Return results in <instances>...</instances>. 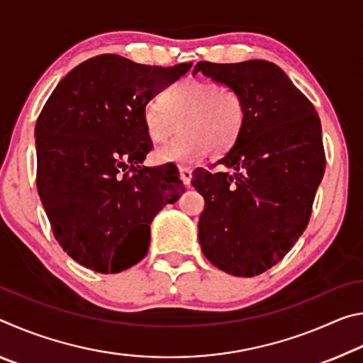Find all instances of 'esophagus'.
<instances>
[{"label":"esophagus","mask_w":363,"mask_h":363,"mask_svg":"<svg viewBox=\"0 0 363 363\" xmlns=\"http://www.w3.org/2000/svg\"><path fill=\"white\" fill-rule=\"evenodd\" d=\"M179 176H181L182 182L189 187L190 186V181H192V169L187 168V167H181L179 168Z\"/></svg>","instance_id":"1"}]
</instances>
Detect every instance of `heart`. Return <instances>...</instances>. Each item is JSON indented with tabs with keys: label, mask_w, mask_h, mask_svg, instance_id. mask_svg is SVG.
<instances>
[{
	"label": "heart",
	"mask_w": 363,
	"mask_h": 363,
	"mask_svg": "<svg viewBox=\"0 0 363 363\" xmlns=\"http://www.w3.org/2000/svg\"><path fill=\"white\" fill-rule=\"evenodd\" d=\"M162 103L150 102L143 121L153 144H163L182 126V134L155 152L160 163H189L223 155L235 145L245 125V102L235 89L199 78L181 79L164 91Z\"/></svg>",
	"instance_id": "obj_1"
}]
</instances>
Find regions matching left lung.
<instances>
[{
    "mask_svg": "<svg viewBox=\"0 0 363 363\" xmlns=\"http://www.w3.org/2000/svg\"><path fill=\"white\" fill-rule=\"evenodd\" d=\"M213 82L235 89L245 125L235 145L216 164L233 173L194 171L203 195L199 240L206 259L235 277H255L275 266L309 223L325 173L320 118L279 65L267 60L213 64Z\"/></svg>",
    "mask_w": 363,
    "mask_h": 363,
    "instance_id": "obj_1",
    "label": "left lung"
}]
</instances>
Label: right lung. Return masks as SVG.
<instances>
[{
    "instance_id": "obj_1",
    "label": "right lung",
    "mask_w": 363,
    "mask_h": 363,
    "mask_svg": "<svg viewBox=\"0 0 363 363\" xmlns=\"http://www.w3.org/2000/svg\"><path fill=\"white\" fill-rule=\"evenodd\" d=\"M192 64L101 54L56 86L35 126L36 187L54 237L78 264L118 274L143 261L150 224L184 192L176 164L147 168L143 113Z\"/></svg>"
}]
</instances>
